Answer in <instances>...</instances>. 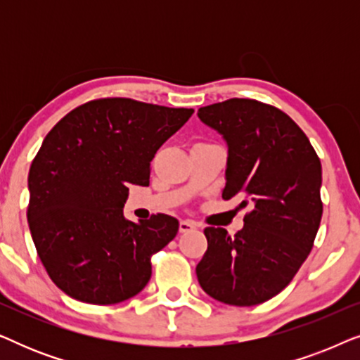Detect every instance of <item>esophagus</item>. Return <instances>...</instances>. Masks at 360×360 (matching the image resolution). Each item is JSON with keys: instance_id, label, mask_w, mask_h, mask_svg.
Instances as JSON below:
<instances>
[{"instance_id": "obj_1", "label": "esophagus", "mask_w": 360, "mask_h": 360, "mask_svg": "<svg viewBox=\"0 0 360 360\" xmlns=\"http://www.w3.org/2000/svg\"><path fill=\"white\" fill-rule=\"evenodd\" d=\"M179 229H180V233H190V231L196 229V223H195V221H190V219H184V221H180Z\"/></svg>"}]
</instances>
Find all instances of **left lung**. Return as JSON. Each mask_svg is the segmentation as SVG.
Here are the masks:
<instances>
[{"label":"left lung","instance_id":"8db88e82","mask_svg":"<svg viewBox=\"0 0 360 360\" xmlns=\"http://www.w3.org/2000/svg\"><path fill=\"white\" fill-rule=\"evenodd\" d=\"M201 122L228 146L223 198L249 206L233 238L206 228L208 249L196 265L201 288L234 307L270 300L307 260L321 223V162L292 117L265 103L233 98L200 108Z\"/></svg>","mask_w":360,"mask_h":360}]
</instances>
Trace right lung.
<instances>
[{
  "mask_svg": "<svg viewBox=\"0 0 360 360\" xmlns=\"http://www.w3.org/2000/svg\"><path fill=\"white\" fill-rule=\"evenodd\" d=\"M193 110L103 98L63 116L27 176V223L52 282L68 297L115 304L152 275L150 257L179 233L169 214L132 223L129 185H149L150 162Z\"/></svg>",
  "mask_w": 360,
  "mask_h": 360,
  "instance_id": "obj_1",
  "label": "right lung"
}]
</instances>
